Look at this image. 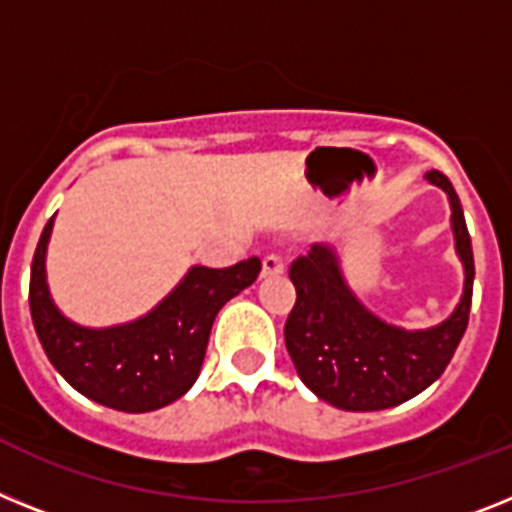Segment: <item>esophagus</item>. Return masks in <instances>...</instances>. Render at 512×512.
Instances as JSON below:
<instances>
[{"label": "esophagus", "instance_id": "1", "mask_svg": "<svg viewBox=\"0 0 512 512\" xmlns=\"http://www.w3.org/2000/svg\"><path fill=\"white\" fill-rule=\"evenodd\" d=\"M286 270V263H283L281 255H265L263 257V276H281Z\"/></svg>", "mask_w": 512, "mask_h": 512}]
</instances>
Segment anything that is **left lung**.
I'll list each match as a JSON object with an SVG mask.
<instances>
[{"instance_id":"8db88e82","label":"left lung","mask_w":512,"mask_h":512,"mask_svg":"<svg viewBox=\"0 0 512 512\" xmlns=\"http://www.w3.org/2000/svg\"><path fill=\"white\" fill-rule=\"evenodd\" d=\"M424 179L448 195L455 255L463 263V294L450 317L424 330L380 320L349 289L330 244H312L289 268L296 304L283 328L286 349L299 380L336 409L382 411L409 401L445 372L466 333L474 291L471 236L448 176L432 169Z\"/></svg>"}]
</instances>
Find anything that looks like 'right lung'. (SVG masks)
I'll return each mask as SVG.
<instances>
[{"mask_svg":"<svg viewBox=\"0 0 512 512\" xmlns=\"http://www.w3.org/2000/svg\"><path fill=\"white\" fill-rule=\"evenodd\" d=\"M51 229L54 218L44 226L30 265V315L38 341L77 393L127 414L163 409L195 385L218 309L252 286L263 268L257 257L231 268L192 265L148 315L111 328H85L64 317L51 299Z\"/></svg>","mask_w":512,"mask_h":512,"instance_id":"add662e5","label":"right lung"}]
</instances>
